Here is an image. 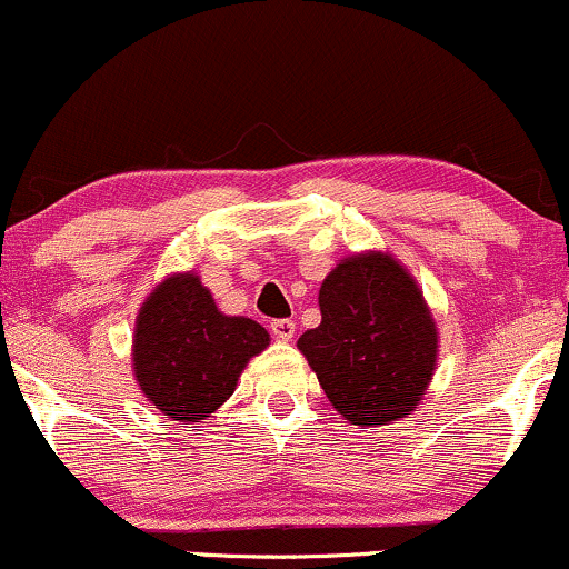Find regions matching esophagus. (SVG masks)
Instances as JSON below:
<instances>
[{
	"label": "esophagus",
	"instance_id": "esophagus-1",
	"mask_svg": "<svg viewBox=\"0 0 569 569\" xmlns=\"http://www.w3.org/2000/svg\"><path fill=\"white\" fill-rule=\"evenodd\" d=\"M271 335L277 340L290 342L292 338H296V321H292V319H273L271 321Z\"/></svg>",
	"mask_w": 569,
	"mask_h": 569
}]
</instances>
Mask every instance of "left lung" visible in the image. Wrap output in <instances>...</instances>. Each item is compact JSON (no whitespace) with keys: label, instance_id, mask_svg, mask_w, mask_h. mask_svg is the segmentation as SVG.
<instances>
[{"label":"left lung","instance_id":"obj_1","mask_svg":"<svg viewBox=\"0 0 569 569\" xmlns=\"http://www.w3.org/2000/svg\"><path fill=\"white\" fill-rule=\"evenodd\" d=\"M321 325L298 350L350 425L398 422L425 398L438 363V325L413 273L390 252L342 258L319 290Z\"/></svg>","mask_w":569,"mask_h":569}]
</instances>
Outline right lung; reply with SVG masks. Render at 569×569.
<instances>
[{
  "label": "right lung",
  "mask_w": 569,
  "mask_h": 569,
  "mask_svg": "<svg viewBox=\"0 0 569 569\" xmlns=\"http://www.w3.org/2000/svg\"><path fill=\"white\" fill-rule=\"evenodd\" d=\"M269 332L248 317H229L194 271L168 273L139 306L131 369L152 409L192 425L234 392Z\"/></svg>",
  "instance_id": "1"
}]
</instances>
